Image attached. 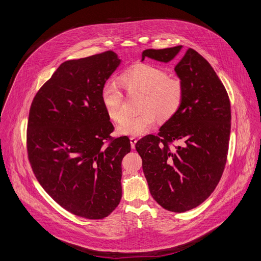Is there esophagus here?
Segmentation results:
<instances>
[{"label":"esophagus","instance_id":"1","mask_svg":"<svg viewBox=\"0 0 261 261\" xmlns=\"http://www.w3.org/2000/svg\"><path fill=\"white\" fill-rule=\"evenodd\" d=\"M137 142L136 137H130V143H131V147L134 148L135 147V143Z\"/></svg>","mask_w":261,"mask_h":261}]
</instances>
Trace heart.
<instances>
[{
	"label": "heart",
	"mask_w": 261,
	"mask_h": 261,
	"mask_svg": "<svg viewBox=\"0 0 261 261\" xmlns=\"http://www.w3.org/2000/svg\"><path fill=\"white\" fill-rule=\"evenodd\" d=\"M120 83L129 97L141 95L138 110L140 115L128 118L124 109V93L116 82H107L101 89V101L107 117L114 123H123L118 132L140 136L150 131L160 121L172 119L179 110L185 96L182 83L168 77L165 70L151 65L138 64L120 77Z\"/></svg>",
	"instance_id": "1"
}]
</instances>
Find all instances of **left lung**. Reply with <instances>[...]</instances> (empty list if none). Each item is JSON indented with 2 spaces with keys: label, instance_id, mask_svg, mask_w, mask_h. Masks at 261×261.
<instances>
[{
  "label": "left lung",
  "instance_id": "obj_1",
  "mask_svg": "<svg viewBox=\"0 0 261 261\" xmlns=\"http://www.w3.org/2000/svg\"><path fill=\"white\" fill-rule=\"evenodd\" d=\"M180 48L145 49L142 60L169 62ZM174 70L185 91L179 110L158 135L144 136L135 147L153 198L167 211L182 213L201 204L224 171L231 109L224 85L196 50L186 51Z\"/></svg>",
  "mask_w": 261,
  "mask_h": 261
}]
</instances>
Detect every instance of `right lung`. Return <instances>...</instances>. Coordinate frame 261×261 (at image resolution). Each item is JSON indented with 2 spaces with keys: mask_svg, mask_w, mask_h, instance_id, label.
Masks as SVG:
<instances>
[{
  "mask_svg": "<svg viewBox=\"0 0 261 261\" xmlns=\"http://www.w3.org/2000/svg\"><path fill=\"white\" fill-rule=\"evenodd\" d=\"M120 63L111 50L64 62L29 113L27 151L37 180L66 211L92 220L119 205L122 160L131 151L127 136H110L115 128L101 101Z\"/></svg>",
  "mask_w": 261,
  "mask_h": 261,
  "instance_id": "obj_1",
  "label": "right lung"
}]
</instances>
